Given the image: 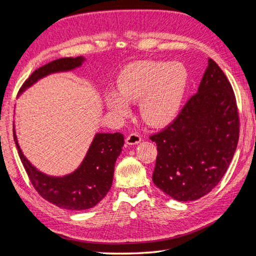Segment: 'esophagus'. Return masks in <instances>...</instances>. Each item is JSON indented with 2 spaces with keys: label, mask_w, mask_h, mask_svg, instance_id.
<instances>
[{
  "label": "esophagus",
  "mask_w": 256,
  "mask_h": 256,
  "mask_svg": "<svg viewBox=\"0 0 256 256\" xmlns=\"http://www.w3.org/2000/svg\"><path fill=\"white\" fill-rule=\"evenodd\" d=\"M140 142H142V136H140L139 134H136V132L130 134L128 137L126 138V144H129V146L137 144Z\"/></svg>",
  "instance_id": "1"
}]
</instances>
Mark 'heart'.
Masks as SVG:
<instances>
[{
  "mask_svg": "<svg viewBox=\"0 0 256 256\" xmlns=\"http://www.w3.org/2000/svg\"><path fill=\"white\" fill-rule=\"evenodd\" d=\"M188 70L179 62L139 60L124 68L117 80V92H108L106 105L118 116H127L128 102H139L144 120L154 127L174 119L184 99Z\"/></svg>",
  "mask_w": 256,
  "mask_h": 256,
  "instance_id": "heart-1",
  "label": "heart"
}]
</instances>
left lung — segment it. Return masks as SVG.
<instances>
[{"mask_svg":"<svg viewBox=\"0 0 256 256\" xmlns=\"http://www.w3.org/2000/svg\"><path fill=\"white\" fill-rule=\"evenodd\" d=\"M238 134L232 86L208 58L198 92L174 122L150 136L158 150L154 184L178 201L200 199L223 178L236 150Z\"/></svg>","mask_w":256,"mask_h":256,"instance_id":"obj_1","label":"left lung"}]
</instances>
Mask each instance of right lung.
I'll list each match as a JSON object with an SVG mask.
<instances>
[{
    "mask_svg": "<svg viewBox=\"0 0 256 256\" xmlns=\"http://www.w3.org/2000/svg\"><path fill=\"white\" fill-rule=\"evenodd\" d=\"M84 60L82 56L65 57L40 67L25 80L18 94L53 72L77 68ZM13 132L18 156L28 178L46 201L66 210H86L95 206L110 189L114 164L124 146L122 134H96L84 160L74 172L64 176H52L38 171L25 158L18 146L15 128Z\"/></svg>",
    "mask_w": 256,
    "mask_h": 256,
    "instance_id": "1",
    "label": "right lung"
}]
</instances>
